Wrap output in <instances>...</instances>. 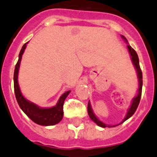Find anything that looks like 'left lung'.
Returning <instances> with one entry per match:
<instances>
[{"label": "left lung", "instance_id": "8db88e82", "mask_svg": "<svg viewBox=\"0 0 157 157\" xmlns=\"http://www.w3.org/2000/svg\"><path fill=\"white\" fill-rule=\"evenodd\" d=\"M121 36V38H122V39L127 42V43H128V41H127V39H125V36ZM127 47H128V52H129L130 56H131V59H132V61L133 65L135 66V68H136V72H137V75H138V78H139V86H140V87H139L138 94L136 95L134 98H133L131 106H130V108H128V112H127L126 116H125V118L123 119V121H121L120 124H121V123H123L125 121H126L128 118H129L130 117H131L132 115L133 114L136 112V109H137V108H138L139 104H140V98H141L142 87H143V74H142V70H141V69H140V61H139L138 55H137V53H136V51H135L129 45H127ZM87 112H88L89 117L90 118V119H91L92 121H94L97 125H98V126L102 127V128H106V127L111 128V127H115V126H117V125H106V124H105L104 122H102V121H101L98 118L95 116L94 114L93 111H92L91 106H90V102H88V105H87Z\"/></svg>", "mask_w": 157, "mask_h": 157}]
</instances>
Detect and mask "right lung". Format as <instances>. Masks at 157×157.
<instances>
[{
    "instance_id": "add662e5",
    "label": "right lung",
    "mask_w": 157,
    "mask_h": 157,
    "mask_svg": "<svg viewBox=\"0 0 157 157\" xmlns=\"http://www.w3.org/2000/svg\"><path fill=\"white\" fill-rule=\"evenodd\" d=\"M26 42L21 48L20 53L18 56V60L15 66L14 72V94H15L16 100L17 104L20 106L21 109L25 112L26 115L35 123L40 125H53L59 123L62 120L63 117V103L66 98L68 96L70 90L65 92L62 96L59 98L56 105L52 108H39L38 105L34 103L29 101L27 99L25 98L21 94L20 88H19L18 82H17V75H18L19 67L21 60V56L23 55L25 49L26 48Z\"/></svg>"
}]
</instances>
